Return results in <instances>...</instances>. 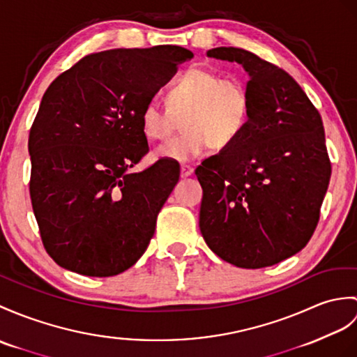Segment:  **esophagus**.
<instances>
[{
  "instance_id": "1",
  "label": "esophagus",
  "mask_w": 357,
  "mask_h": 357,
  "mask_svg": "<svg viewBox=\"0 0 357 357\" xmlns=\"http://www.w3.org/2000/svg\"><path fill=\"white\" fill-rule=\"evenodd\" d=\"M193 173V167L192 165H187V164H182L181 165V176L182 178H187Z\"/></svg>"
}]
</instances>
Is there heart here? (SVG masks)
I'll return each mask as SVG.
<instances>
[{"label":"heart","mask_w":357,"mask_h":357,"mask_svg":"<svg viewBox=\"0 0 357 357\" xmlns=\"http://www.w3.org/2000/svg\"><path fill=\"white\" fill-rule=\"evenodd\" d=\"M165 105L149 102L139 114L149 139H164L178 126L181 135L153 151V158L187 162L208 152L223 151L243 134L251 119V93L242 79L220 77L216 71L192 66L165 91Z\"/></svg>","instance_id":"b5f03b06"}]
</instances>
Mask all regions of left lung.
I'll return each mask as SVG.
<instances>
[{"instance_id":"obj_1","label":"left lung","mask_w":357,"mask_h":357,"mask_svg":"<svg viewBox=\"0 0 357 357\" xmlns=\"http://www.w3.org/2000/svg\"><path fill=\"white\" fill-rule=\"evenodd\" d=\"M206 56L250 74L251 119L233 146L196 167L204 190L199 228L222 260L245 269L272 266L300 252L318 225L331 175L324 126L277 65L236 47Z\"/></svg>"}]
</instances>
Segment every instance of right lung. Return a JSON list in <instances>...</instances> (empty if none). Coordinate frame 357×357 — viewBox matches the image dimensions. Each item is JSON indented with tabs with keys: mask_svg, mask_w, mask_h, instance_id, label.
Returning <instances> with one entry per match:
<instances>
[{
	"mask_svg": "<svg viewBox=\"0 0 357 357\" xmlns=\"http://www.w3.org/2000/svg\"><path fill=\"white\" fill-rule=\"evenodd\" d=\"M192 57L178 45L106 50L82 57L45 91L29 135L30 197L59 266L112 277L147 250L179 164L129 172L149 152L139 114Z\"/></svg>",
	"mask_w": 357,
	"mask_h": 357,
	"instance_id": "right-lung-1",
	"label": "right lung"
}]
</instances>
